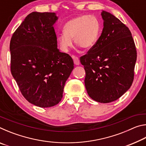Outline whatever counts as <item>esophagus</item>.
<instances>
[{
  "mask_svg": "<svg viewBox=\"0 0 146 146\" xmlns=\"http://www.w3.org/2000/svg\"><path fill=\"white\" fill-rule=\"evenodd\" d=\"M72 58L73 59L74 64H75V65H79V64H80V60H79L78 57H76L75 56H72Z\"/></svg>",
  "mask_w": 146,
  "mask_h": 146,
  "instance_id": "34e87169",
  "label": "esophagus"
}]
</instances>
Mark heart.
Instances as JSON below:
<instances>
[{"mask_svg":"<svg viewBox=\"0 0 146 146\" xmlns=\"http://www.w3.org/2000/svg\"><path fill=\"white\" fill-rule=\"evenodd\" d=\"M101 31L100 21L97 17L81 15L71 19L63 27V33L57 35L62 50L68 51L75 43L84 49L92 48L97 42Z\"/></svg>","mask_w":146,"mask_h":146,"instance_id":"obj_1","label":"heart"}]
</instances>
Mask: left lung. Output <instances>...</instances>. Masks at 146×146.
I'll use <instances>...</instances> for the list:
<instances>
[{"label": "left lung", "instance_id": "left-lung-1", "mask_svg": "<svg viewBox=\"0 0 146 146\" xmlns=\"http://www.w3.org/2000/svg\"><path fill=\"white\" fill-rule=\"evenodd\" d=\"M102 34L86 55V89L90 97L100 103L117 100L129 90L134 78L137 50L131 33L119 19L106 11Z\"/></svg>", "mask_w": 146, "mask_h": 146}]
</instances>
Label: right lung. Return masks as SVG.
Returning a JSON list of instances; mask_svg holds the SVG:
<instances>
[{
  "mask_svg": "<svg viewBox=\"0 0 146 146\" xmlns=\"http://www.w3.org/2000/svg\"><path fill=\"white\" fill-rule=\"evenodd\" d=\"M55 13L32 12L11 38V72L24 97L40 108L52 107L63 97L74 68L72 58L57 48Z\"/></svg>",
  "mask_w": 146,
  "mask_h": 146,
  "instance_id": "1",
  "label": "right lung"
}]
</instances>
